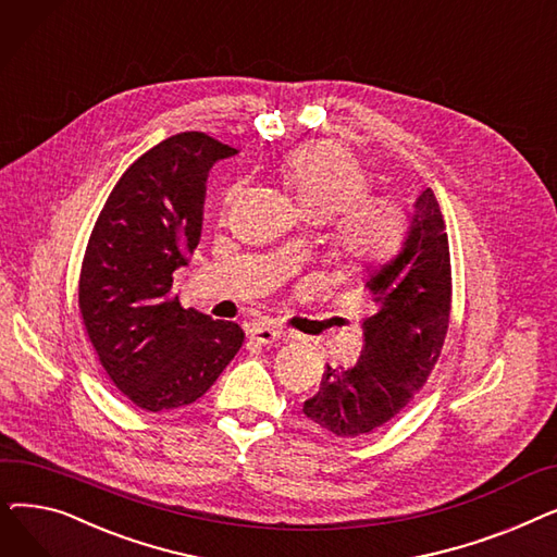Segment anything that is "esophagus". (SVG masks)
I'll use <instances>...</instances> for the list:
<instances>
[{
  "mask_svg": "<svg viewBox=\"0 0 557 557\" xmlns=\"http://www.w3.org/2000/svg\"><path fill=\"white\" fill-rule=\"evenodd\" d=\"M250 338L257 341L259 345H273L284 338V332L277 327H271V325H255L250 330Z\"/></svg>",
  "mask_w": 557,
  "mask_h": 557,
  "instance_id": "34e87169",
  "label": "esophagus"
}]
</instances>
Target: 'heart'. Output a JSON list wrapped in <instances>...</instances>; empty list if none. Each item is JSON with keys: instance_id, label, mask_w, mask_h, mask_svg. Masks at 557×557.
<instances>
[{"instance_id": "heart-1", "label": "heart", "mask_w": 557, "mask_h": 557, "mask_svg": "<svg viewBox=\"0 0 557 557\" xmlns=\"http://www.w3.org/2000/svg\"><path fill=\"white\" fill-rule=\"evenodd\" d=\"M277 181L302 219L332 223V250L349 269H372L391 261L404 246L406 219L391 198H374L363 164L334 141L305 144L288 151L277 169ZM237 187L225 200H234Z\"/></svg>"}]
</instances>
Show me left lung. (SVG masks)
<instances>
[{
	"label": "left lung",
	"instance_id": "8db88e82",
	"mask_svg": "<svg viewBox=\"0 0 557 557\" xmlns=\"http://www.w3.org/2000/svg\"><path fill=\"white\" fill-rule=\"evenodd\" d=\"M363 352L352 368H330L305 416L338 437L393 420L441 357L451 311V263L445 221L431 189L416 205L399 255L368 273Z\"/></svg>",
	"mask_w": 557,
	"mask_h": 557
}]
</instances>
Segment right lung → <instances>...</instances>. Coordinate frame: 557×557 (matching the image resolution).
Instances as JSON below:
<instances>
[{
	"label": "right lung",
	"instance_id": "obj_1",
	"mask_svg": "<svg viewBox=\"0 0 557 557\" xmlns=\"http://www.w3.org/2000/svg\"><path fill=\"white\" fill-rule=\"evenodd\" d=\"M234 153L196 131L160 141L124 171L87 242L83 325L112 384L144 411L194 404L244 343L237 323L171 294L173 271L200 242L208 173Z\"/></svg>",
	"mask_w": 557,
	"mask_h": 557
}]
</instances>
